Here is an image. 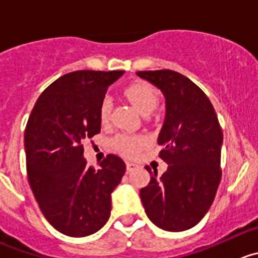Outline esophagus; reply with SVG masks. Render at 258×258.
I'll use <instances>...</instances> for the list:
<instances>
[{
  "label": "esophagus",
  "instance_id": "1",
  "mask_svg": "<svg viewBox=\"0 0 258 258\" xmlns=\"http://www.w3.org/2000/svg\"><path fill=\"white\" fill-rule=\"evenodd\" d=\"M126 166H127V171H134V170H136L137 167H139V165L134 164V162H127Z\"/></svg>",
  "mask_w": 258,
  "mask_h": 258
}]
</instances>
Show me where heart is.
I'll return each instance as SVG.
<instances>
[{"mask_svg":"<svg viewBox=\"0 0 258 258\" xmlns=\"http://www.w3.org/2000/svg\"><path fill=\"white\" fill-rule=\"evenodd\" d=\"M124 94L141 114H150L159 104V92L150 84L136 82L130 84L124 89ZM111 98L104 97L99 106V121L102 124L108 123L111 117ZM147 144V140L142 136H128L119 135L112 141L114 149L127 157L136 156L140 150Z\"/></svg>","mask_w":258,"mask_h":258,"instance_id":"obj_1","label":"heart"}]
</instances>
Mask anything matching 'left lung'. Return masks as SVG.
Listing matches in <instances>:
<instances>
[{
    "label": "left lung",
    "instance_id": "1",
    "mask_svg": "<svg viewBox=\"0 0 258 258\" xmlns=\"http://www.w3.org/2000/svg\"><path fill=\"white\" fill-rule=\"evenodd\" d=\"M162 92L165 122L157 144L167 170L157 179L151 172L140 198L150 221L169 232H181L202 221L221 182L223 134L216 111L203 91L170 69L137 72Z\"/></svg>",
    "mask_w": 258,
    "mask_h": 258
}]
</instances>
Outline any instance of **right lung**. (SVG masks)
Listing matches in <instances>:
<instances>
[{"label":"right lung","mask_w":258,"mask_h":258,"mask_svg":"<svg viewBox=\"0 0 258 258\" xmlns=\"http://www.w3.org/2000/svg\"><path fill=\"white\" fill-rule=\"evenodd\" d=\"M123 71H77L41 93L25 128L27 179L46 221L60 233H96L111 214V194L126 164L107 155L99 169L87 165L83 141L101 132L99 106Z\"/></svg>","instance_id":"add662e5"}]
</instances>
